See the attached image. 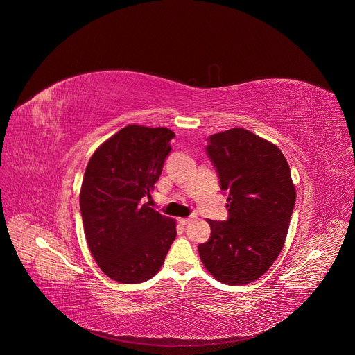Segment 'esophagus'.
Masks as SVG:
<instances>
[{
    "label": "esophagus",
    "mask_w": 355,
    "mask_h": 355,
    "mask_svg": "<svg viewBox=\"0 0 355 355\" xmlns=\"http://www.w3.org/2000/svg\"><path fill=\"white\" fill-rule=\"evenodd\" d=\"M178 222H180L181 225H184V226H185V225H188V223H191V222H192V218H181Z\"/></svg>",
    "instance_id": "34e87169"
}]
</instances>
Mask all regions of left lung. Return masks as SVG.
Returning a JSON list of instances; mask_svg holds the SVG:
<instances>
[{
	"instance_id": "8db88e82",
	"label": "left lung",
	"mask_w": 355,
	"mask_h": 355,
	"mask_svg": "<svg viewBox=\"0 0 355 355\" xmlns=\"http://www.w3.org/2000/svg\"><path fill=\"white\" fill-rule=\"evenodd\" d=\"M207 153L229 218L208 220L211 237L198 252L219 282L244 285L266 274L284 247L296 199L291 170L274 143L241 128L212 135Z\"/></svg>"
}]
</instances>
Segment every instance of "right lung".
Masks as SVG:
<instances>
[{
	"label": "right lung",
	"instance_id": "right-lung-1",
	"mask_svg": "<svg viewBox=\"0 0 355 355\" xmlns=\"http://www.w3.org/2000/svg\"><path fill=\"white\" fill-rule=\"evenodd\" d=\"M173 137L167 128L129 125L101 144L87 164L80 191L84 233L98 267L114 281L153 278L177 236L174 219L143 204Z\"/></svg>",
	"mask_w": 355,
	"mask_h": 355
}]
</instances>
